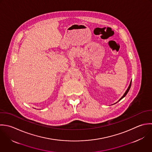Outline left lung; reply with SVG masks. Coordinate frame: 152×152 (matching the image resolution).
<instances>
[{
  "instance_id": "left-lung-1",
  "label": "left lung",
  "mask_w": 152,
  "mask_h": 152,
  "mask_svg": "<svg viewBox=\"0 0 152 152\" xmlns=\"http://www.w3.org/2000/svg\"><path fill=\"white\" fill-rule=\"evenodd\" d=\"M131 85H132V80H131V82H130V85H129V88H128V89H127V91H126V92L124 93V94L123 95V96L119 99V101H120L121 99H122L124 97H125L126 96V95L127 94V93L129 92V90H130V87H131Z\"/></svg>"
}]
</instances>
